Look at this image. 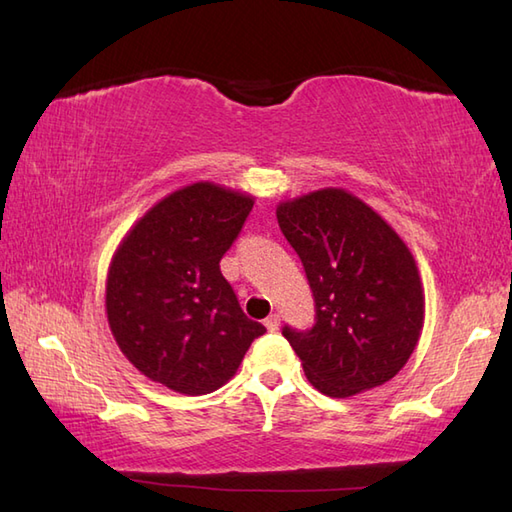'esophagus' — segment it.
Instances as JSON below:
<instances>
[{
  "mask_svg": "<svg viewBox=\"0 0 512 512\" xmlns=\"http://www.w3.org/2000/svg\"><path fill=\"white\" fill-rule=\"evenodd\" d=\"M279 323H281L279 314H270V316L264 320V325H266V329H268V331H275V329L279 327Z\"/></svg>",
  "mask_w": 512,
  "mask_h": 512,
  "instance_id": "esophagus-1",
  "label": "esophagus"
}]
</instances>
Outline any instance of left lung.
<instances>
[{
    "label": "left lung",
    "mask_w": 512,
    "mask_h": 512,
    "mask_svg": "<svg viewBox=\"0 0 512 512\" xmlns=\"http://www.w3.org/2000/svg\"><path fill=\"white\" fill-rule=\"evenodd\" d=\"M277 220L314 294V327H283L310 384L338 399L386 384L423 329L410 248L366 202L336 187L279 202Z\"/></svg>",
    "instance_id": "1"
}]
</instances>
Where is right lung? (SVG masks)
<instances>
[{
    "label": "right lung",
    "instance_id": "add662e5",
    "mask_svg": "<svg viewBox=\"0 0 512 512\" xmlns=\"http://www.w3.org/2000/svg\"><path fill=\"white\" fill-rule=\"evenodd\" d=\"M253 196L194 183L157 202L117 248L106 316L139 373L181 395H207L235 375L266 327L246 318L220 259Z\"/></svg>",
    "mask_w": 512,
    "mask_h": 512
}]
</instances>
